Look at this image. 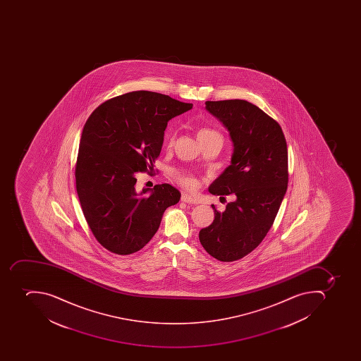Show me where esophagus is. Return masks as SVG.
I'll return each instance as SVG.
<instances>
[{"mask_svg": "<svg viewBox=\"0 0 361 361\" xmlns=\"http://www.w3.org/2000/svg\"><path fill=\"white\" fill-rule=\"evenodd\" d=\"M182 201L185 202V203H190V204H197V203H199V201H197V200L194 199V197H192V196L188 195V194H183Z\"/></svg>", "mask_w": 361, "mask_h": 361, "instance_id": "34e87169", "label": "esophagus"}]
</instances>
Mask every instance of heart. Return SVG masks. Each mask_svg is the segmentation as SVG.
I'll return each instance as SVG.
<instances>
[{
  "label": "heart",
  "mask_w": 361,
  "mask_h": 361,
  "mask_svg": "<svg viewBox=\"0 0 361 361\" xmlns=\"http://www.w3.org/2000/svg\"><path fill=\"white\" fill-rule=\"evenodd\" d=\"M216 132L212 131V130H201V131L197 133V139L201 137H205V135H209V134H214ZM173 143V135L171 134L169 137H168V145L171 147ZM177 180H178L179 184H182L184 188H188V190H195L197 186H199V179L196 178L193 175H190V173H177Z\"/></svg>",
  "instance_id": "obj_1"
}]
</instances>
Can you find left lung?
<instances>
[{
  "instance_id": "left-lung-1",
  "label": "left lung",
  "mask_w": 361,
  "mask_h": 361,
  "mask_svg": "<svg viewBox=\"0 0 361 361\" xmlns=\"http://www.w3.org/2000/svg\"><path fill=\"white\" fill-rule=\"evenodd\" d=\"M205 109L229 132L230 165L209 186L213 195L235 196L199 233L207 253L221 262L243 259L272 227L288 188V149L281 126L242 99L207 102Z\"/></svg>"
}]
</instances>
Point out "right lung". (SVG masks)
Wrapping results in <instances>:
<instances>
[{"label": "right lung", "mask_w": 361, "mask_h": 361, "mask_svg": "<svg viewBox=\"0 0 361 361\" xmlns=\"http://www.w3.org/2000/svg\"><path fill=\"white\" fill-rule=\"evenodd\" d=\"M193 104L152 91L107 100L85 122L75 166L83 216L97 240L111 253L130 255L159 229L180 192L169 184L137 190V173L154 171L167 123Z\"/></svg>", "instance_id": "1"}]
</instances>
